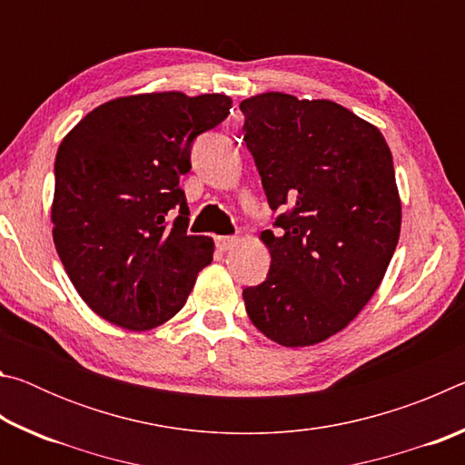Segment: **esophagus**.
I'll use <instances>...</instances> for the list:
<instances>
[{"instance_id": "34e87169", "label": "esophagus", "mask_w": 465, "mask_h": 465, "mask_svg": "<svg viewBox=\"0 0 465 465\" xmlns=\"http://www.w3.org/2000/svg\"><path fill=\"white\" fill-rule=\"evenodd\" d=\"M240 243V240L238 238H230V235H222V238H217V248L222 250V252H227V250H232V248H235Z\"/></svg>"}]
</instances>
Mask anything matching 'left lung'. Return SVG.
Instances as JSON below:
<instances>
[{"instance_id":"obj_1","label":"left lung","mask_w":465,"mask_h":465,"mask_svg":"<svg viewBox=\"0 0 465 465\" xmlns=\"http://www.w3.org/2000/svg\"><path fill=\"white\" fill-rule=\"evenodd\" d=\"M279 233L261 240L269 277L243 289L252 324L281 346H313L355 320L381 285L402 227L396 172L375 124L332 100L264 92L242 100Z\"/></svg>"}]
</instances>
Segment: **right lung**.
<instances>
[{
	"label": "right lung",
	"instance_id": "1",
	"mask_svg": "<svg viewBox=\"0 0 465 465\" xmlns=\"http://www.w3.org/2000/svg\"><path fill=\"white\" fill-rule=\"evenodd\" d=\"M230 108L225 94H133L94 108L63 137L53 242L77 293L110 324L133 332L166 324L213 261L209 235H186L178 184L194 137Z\"/></svg>",
	"mask_w": 465,
	"mask_h": 465
}]
</instances>
